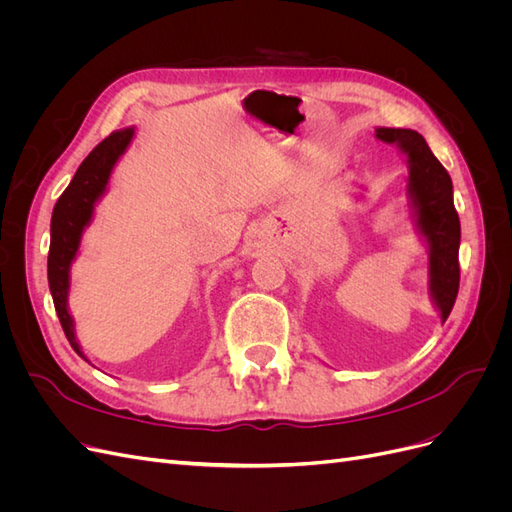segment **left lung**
Segmentation results:
<instances>
[{"instance_id": "obj_1", "label": "left lung", "mask_w": 512, "mask_h": 512, "mask_svg": "<svg viewBox=\"0 0 512 512\" xmlns=\"http://www.w3.org/2000/svg\"><path fill=\"white\" fill-rule=\"evenodd\" d=\"M378 141L395 145L408 164V207L427 254V290L440 320L451 314L459 290L461 226L453 203V181L433 156L425 138L406 128H376Z\"/></svg>"}]
</instances>
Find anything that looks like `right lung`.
Segmentation results:
<instances>
[{"instance_id": "1", "label": "right lung", "mask_w": 512, "mask_h": 512, "mask_svg": "<svg viewBox=\"0 0 512 512\" xmlns=\"http://www.w3.org/2000/svg\"><path fill=\"white\" fill-rule=\"evenodd\" d=\"M136 128H123L113 132L89 153L76 170L68 188L59 196L51 218V247H49V288L53 294L55 312L59 316L74 352L89 363L79 339H76L74 318L68 307L70 294V269L79 256L85 228L94 220L96 205L108 192L113 170L123 153L128 151Z\"/></svg>"}]
</instances>
